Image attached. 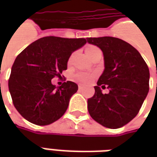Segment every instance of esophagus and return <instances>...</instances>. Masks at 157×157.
Returning a JSON list of instances; mask_svg holds the SVG:
<instances>
[{
  "label": "esophagus",
  "instance_id": "34e87169",
  "mask_svg": "<svg viewBox=\"0 0 157 157\" xmlns=\"http://www.w3.org/2000/svg\"><path fill=\"white\" fill-rule=\"evenodd\" d=\"M78 88L80 89V90H82V89H83V88H84V86H83V85H82V84H80V85L78 86Z\"/></svg>",
  "mask_w": 157,
  "mask_h": 157
}]
</instances>
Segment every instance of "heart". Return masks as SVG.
I'll return each mask as SVG.
<instances>
[{"instance_id": "b5f03b06", "label": "heart", "mask_w": 157, "mask_h": 157, "mask_svg": "<svg viewBox=\"0 0 157 157\" xmlns=\"http://www.w3.org/2000/svg\"><path fill=\"white\" fill-rule=\"evenodd\" d=\"M98 50H99L98 48L94 47V46H89V47L86 48V55L88 56L91 54H92L93 52L98 51ZM75 78H76V80H78L79 82H89L92 80V75H90V74H87V73H79V74L75 75Z\"/></svg>"}]
</instances>
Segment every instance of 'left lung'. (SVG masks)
<instances>
[{
    "mask_svg": "<svg viewBox=\"0 0 157 157\" xmlns=\"http://www.w3.org/2000/svg\"><path fill=\"white\" fill-rule=\"evenodd\" d=\"M103 54L104 71L87 100V109L95 121L104 127L118 128L137 115L149 92L150 71L135 48L118 38H87ZM107 85L108 94L101 87Z\"/></svg>",
    "mask_w": 157,
    "mask_h": 157,
    "instance_id": "8db88e82",
    "label": "left lung"
}]
</instances>
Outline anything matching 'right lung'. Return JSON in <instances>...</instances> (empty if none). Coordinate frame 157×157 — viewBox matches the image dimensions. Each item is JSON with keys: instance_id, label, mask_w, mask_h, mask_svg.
Returning <instances> with one entry per match:
<instances>
[{"instance_id": "obj_1", "label": "right lung", "mask_w": 157, "mask_h": 157, "mask_svg": "<svg viewBox=\"0 0 157 157\" xmlns=\"http://www.w3.org/2000/svg\"><path fill=\"white\" fill-rule=\"evenodd\" d=\"M86 44V39L49 36L36 40L17 55L9 78V92L25 119L48 125L63 116L78 86L68 81L56 86L51 80L61 77L72 53Z\"/></svg>"}]
</instances>
